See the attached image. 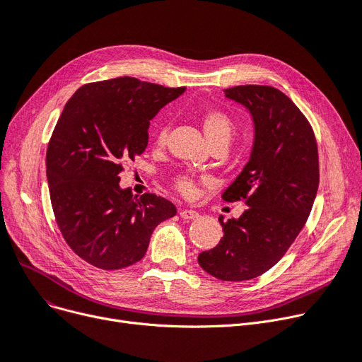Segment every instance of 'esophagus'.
<instances>
[{"label":"esophagus","instance_id":"34e87169","mask_svg":"<svg viewBox=\"0 0 362 362\" xmlns=\"http://www.w3.org/2000/svg\"><path fill=\"white\" fill-rule=\"evenodd\" d=\"M179 214H180L182 218H186V220H192V218L199 217V213L195 211V210H180Z\"/></svg>","mask_w":362,"mask_h":362}]
</instances>
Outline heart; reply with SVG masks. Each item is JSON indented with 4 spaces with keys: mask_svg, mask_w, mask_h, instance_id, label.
Segmentation results:
<instances>
[{
    "mask_svg": "<svg viewBox=\"0 0 362 362\" xmlns=\"http://www.w3.org/2000/svg\"><path fill=\"white\" fill-rule=\"evenodd\" d=\"M199 121H201L202 132H204V134H206L210 145H214V144L226 145L230 140V137L233 136L235 121L226 111H223V109H218V107L207 109V111H204L201 114ZM167 133H168L167 125H164V124L156 125L155 133H153L155 145H158V146L164 145L165 139H167ZM175 187L180 195H183L186 198L192 197L197 191L195 180L187 175H179L175 179Z\"/></svg>",
    "mask_w": 362,
    "mask_h": 362,
    "instance_id": "heart-1",
    "label": "heart"
}]
</instances>
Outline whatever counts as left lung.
Segmentation results:
<instances>
[{
	"instance_id": "1",
	"label": "left lung",
	"mask_w": 362,
	"mask_h": 362,
	"mask_svg": "<svg viewBox=\"0 0 362 362\" xmlns=\"http://www.w3.org/2000/svg\"><path fill=\"white\" fill-rule=\"evenodd\" d=\"M226 98L253 115L251 158L222 198L245 211L220 225L223 238L198 256L201 268L222 281L253 279L287 253L310 214L320 183L315 133L293 100L271 86H237Z\"/></svg>"
}]
</instances>
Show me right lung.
<instances>
[{"instance_id":"add662e5","label":"right lung","mask_w":362,"mask_h":362,"mask_svg":"<svg viewBox=\"0 0 362 362\" xmlns=\"http://www.w3.org/2000/svg\"><path fill=\"white\" fill-rule=\"evenodd\" d=\"M185 90L132 76L88 83L56 124L45 158L56 223L74 253L99 269L139 262L153 229L177 213L163 197L121 189L119 175L145 152L155 114Z\"/></svg>"}]
</instances>
